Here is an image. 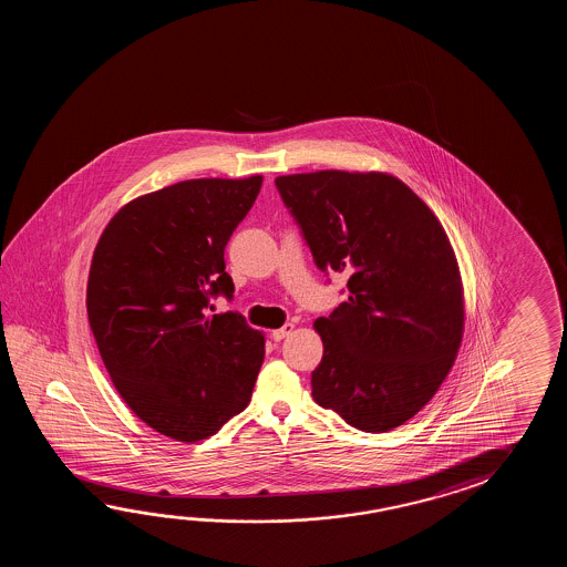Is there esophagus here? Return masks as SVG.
I'll use <instances>...</instances> for the list:
<instances>
[{"mask_svg":"<svg viewBox=\"0 0 567 567\" xmlns=\"http://www.w3.org/2000/svg\"><path fill=\"white\" fill-rule=\"evenodd\" d=\"M291 330H293V324L288 322V324L284 326V328L274 330V332L269 334V338H271V340H276V342H279V340H284V338L289 337V334H291Z\"/></svg>","mask_w":567,"mask_h":567,"instance_id":"1","label":"esophagus"}]
</instances>
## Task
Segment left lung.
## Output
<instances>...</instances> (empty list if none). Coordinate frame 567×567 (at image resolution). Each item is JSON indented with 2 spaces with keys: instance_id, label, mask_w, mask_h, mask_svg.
<instances>
[{
  "instance_id": "1",
  "label": "left lung",
  "mask_w": 567,
  "mask_h": 567,
  "mask_svg": "<svg viewBox=\"0 0 567 567\" xmlns=\"http://www.w3.org/2000/svg\"><path fill=\"white\" fill-rule=\"evenodd\" d=\"M276 188L318 269L349 276L347 301L313 322L324 342L313 401L362 432L403 425L434 398L462 340L446 233L389 174L324 169L279 176Z\"/></svg>"
}]
</instances>
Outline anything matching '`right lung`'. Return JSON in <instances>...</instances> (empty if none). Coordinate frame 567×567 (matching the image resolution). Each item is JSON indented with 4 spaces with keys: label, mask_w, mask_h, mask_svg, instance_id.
<instances>
[{
    "label": "right lung",
    "mask_w": 567,
    "mask_h": 567,
    "mask_svg": "<svg viewBox=\"0 0 567 567\" xmlns=\"http://www.w3.org/2000/svg\"><path fill=\"white\" fill-rule=\"evenodd\" d=\"M261 176L178 182L111 218L96 243L86 312L111 381L159 434L196 442L241 413L264 362V334L233 300L225 247Z\"/></svg>",
    "instance_id": "obj_1"
}]
</instances>
